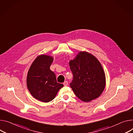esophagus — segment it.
Instances as JSON below:
<instances>
[{
  "label": "esophagus",
  "instance_id": "esophagus-1",
  "mask_svg": "<svg viewBox=\"0 0 133 133\" xmlns=\"http://www.w3.org/2000/svg\"><path fill=\"white\" fill-rule=\"evenodd\" d=\"M63 84H64V86H67V85H68V83L67 81H65V82H64Z\"/></svg>",
  "mask_w": 133,
  "mask_h": 133
}]
</instances>
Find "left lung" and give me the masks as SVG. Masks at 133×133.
<instances>
[{
	"instance_id": "obj_1",
	"label": "left lung",
	"mask_w": 133,
	"mask_h": 133,
	"mask_svg": "<svg viewBox=\"0 0 133 133\" xmlns=\"http://www.w3.org/2000/svg\"><path fill=\"white\" fill-rule=\"evenodd\" d=\"M73 79L70 86L77 98L90 102L98 98L105 86V76L102 66L93 55L80 51L69 62Z\"/></svg>"
}]
</instances>
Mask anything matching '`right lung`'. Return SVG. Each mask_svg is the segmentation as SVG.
<instances>
[{
    "label": "right lung",
    "mask_w": 133,
    "mask_h": 133,
    "mask_svg": "<svg viewBox=\"0 0 133 133\" xmlns=\"http://www.w3.org/2000/svg\"><path fill=\"white\" fill-rule=\"evenodd\" d=\"M54 58L48 55L38 56L32 64L27 75V87L34 98L43 102L52 101L64 87L57 82L55 74L50 69Z\"/></svg>",
    "instance_id": "right-lung-1"
}]
</instances>
